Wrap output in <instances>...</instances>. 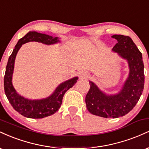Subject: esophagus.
Masks as SVG:
<instances>
[{"instance_id": "esophagus-1", "label": "esophagus", "mask_w": 149, "mask_h": 149, "mask_svg": "<svg viewBox=\"0 0 149 149\" xmlns=\"http://www.w3.org/2000/svg\"><path fill=\"white\" fill-rule=\"evenodd\" d=\"M88 76H89V74L88 73H86V72L80 73V77L81 78H88Z\"/></svg>"}]
</instances>
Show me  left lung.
Here are the masks:
<instances>
[{
	"label": "left lung",
	"instance_id": "left-lung-1",
	"mask_svg": "<svg viewBox=\"0 0 149 149\" xmlns=\"http://www.w3.org/2000/svg\"><path fill=\"white\" fill-rule=\"evenodd\" d=\"M112 38L118 40L113 50L128 61L129 77L121 91L115 95H105L90 81L85 103L89 112L93 115L116 118L127 114L139 100L144 87V66L141 52L130 37L113 35Z\"/></svg>",
	"mask_w": 149,
	"mask_h": 149
}]
</instances>
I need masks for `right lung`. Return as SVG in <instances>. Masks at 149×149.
Instances as JSON below:
<instances>
[{
  "label": "right lung",
  "instance_id": "add662e5",
  "mask_svg": "<svg viewBox=\"0 0 149 149\" xmlns=\"http://www.w3.org/2000/svg\"><path fill=\"white\" fill-rule=\"evenodd\" d=\"M29 41H37L50 45L59 42L58 38H52L46 34L30 31L19 39L13 53L8 59L4 76L5 93L8 101L15 111L23 116L29 118H42L54 114L59 110L62 103L65 92L76 83L78 77L62 83L57 87L51 96L44 100H29L19 95L12 83L13 69L17 53L23 44Z\"/></svg>",
  "mask_w": 149,
  "mask_h": 149
}]
</instances>
